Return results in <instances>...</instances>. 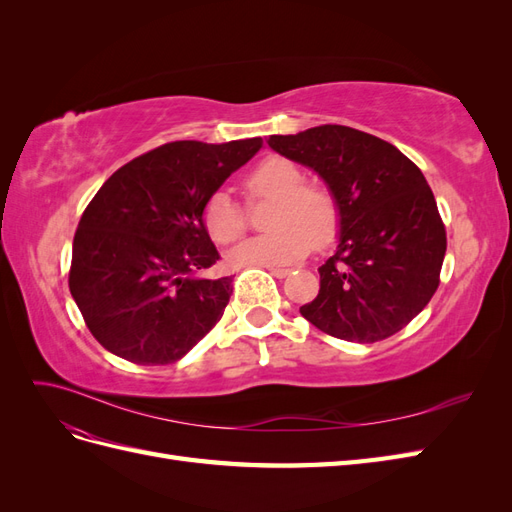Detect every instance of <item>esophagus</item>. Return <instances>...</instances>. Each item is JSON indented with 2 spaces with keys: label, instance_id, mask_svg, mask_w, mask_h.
I'll use <instances>...</instances> for the list:
<instances>
[{
  "label": "esophagus",
  "instance_id": "1",
  "mask_svg": "<svg viewBox=\"0 0 512 512\" xmlns=\"http://www.w3.org/2000/svg\"><path fill=\"white\" fill-rule=\"evenodd\" d=\"M267 269H269V273H271L273 277H277V280H284V277L290 275L288 269H277V267H267Z\"/></svg>",
  "mask_w": 512,
  "mask_h": 512
}]
</instances>
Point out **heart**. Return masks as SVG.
I'll list each match as a JSON object with an SVG mask.
<instances>
[{
    "mask_svg": "<svg viewBox=\"0 0 512 512\" xmlns=\"http://www.w3.org/2000/svg\"><path fill=\"white\" fill-rule=\"evenodd\" d=\"M303 170L288 158L269 156L243 177L247 198L271 200L267 235L245 239L228 250L230 267H282L307 254L309 245H327L337 230V200L329 188L305 183ZM213 241L232 243L245 230V211L226 190L209 196L203 211Z\"/></svg>",
    "mask_w": 512,
    "mask_h": 512,
    "instance_id": "heart-1",
    "label": "heart"
}]
</instances>
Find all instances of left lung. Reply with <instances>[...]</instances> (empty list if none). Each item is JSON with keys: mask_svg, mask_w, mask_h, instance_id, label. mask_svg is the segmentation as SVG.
Masks as SVG:
<instances>
[{"mask_svg": "<svg viewBox=\"0 0 512 512\" xmlns=\"http://www.w3.org/2000/svg\"><path fill=\"white\" fill-rule=\"evenodd\" d=\"M267 143L312 168L337 200V250L318 269V297L301 316L359 344L404 329L438 290L446 254V230L421 168L382 138L331 123Z\"/></svg>", "mask_w": 512, "mask_h": 512, "instance_id": "1", "label": "left lung"}]
</instances>
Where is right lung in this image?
<instances>
[{
	"instance_id": "1",
	"label": "right lung",
	"mask_w": 512,
	"mask_h": 512,
	"mask_svg": "<svg viewBox=\"0 0 512 512\" xmlns=\"http://www.w3.org/2000/svg\"><path fill=\"white\" fill-rule=\"evenodd\" d=\"M260 147L262 138L175 141L104 181L76 228L68 284L108 352L136 365L175 363L222 318L232 277L196 275L220 258L203 211Z\"/></svg>"
}]
</instances>
